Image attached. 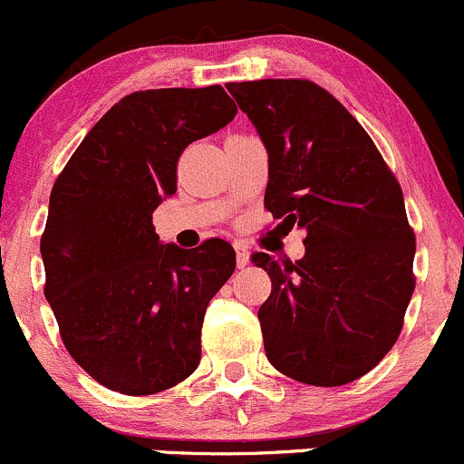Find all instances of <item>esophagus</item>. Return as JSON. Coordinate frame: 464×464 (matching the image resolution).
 Wrapping results in <instances>:
<instances>
[{
	"mask_svg": "<svg viewBox=\"0 0 464 464\" xmlns=\"http://www.w3.org/2000/svg\"><path fill=\"white\" fill-rule=\"evenodd\" d=\"M236 246V262H237V268H244L248 264V248L244 246L242 242H236L233 244Z\"/></svg>",
	"mask_w": 464,
	"mask_h": 464,
	"instance_id": "1",
	"label": "esophagus"
}]
</instances>
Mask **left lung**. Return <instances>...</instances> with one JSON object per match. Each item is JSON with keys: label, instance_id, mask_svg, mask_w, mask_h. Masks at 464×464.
I'll return each instance as SVG.
<instances>
[{"label": "left lung", "instance_id": "obj_1", "mask_svg": "<svg viewBox=\"0 0 464 464\" xmlns=\"http://www.w3.org/2000/svg\"><path fill=\"white\" fill-rule=\"evenodd\" d=\"M227 90L268 151L264 207L279 227L306 228V256H251L271 277L257 310L275 370L319 388L368 374L403 330L414 293L416 236L403 191L368 131L308 79Z\"/></svg>", "mask_w": 464, "mask_h": 464}]
</instances>
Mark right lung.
Instances as JSON below:
<instances>
[{
    "mask_svg": "<svg viewBox=\"0 0 464 464\" xmlns=\"http://www.w3.org/2000/svg\"><path fill=\"white\" fill-rule=\"evenodd\" d=\"M237 114L222 85L140 90L88 131L50 193L45 299L70 356L108 390L156 394L200 363L213 295L236 271L228 242H158L151 213L178 189V160Z\"/></svg>",
    "mask_w": 464,
    "mask_h": 464,
    "instance_id": "right-lung-1",
    "label": "right lung"
}]
</instances>
